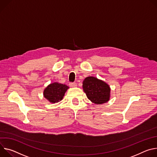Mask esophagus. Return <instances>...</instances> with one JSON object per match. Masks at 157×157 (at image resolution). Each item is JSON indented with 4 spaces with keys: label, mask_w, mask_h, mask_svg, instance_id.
<instances>
[{
    "label": "esophagus",
    "mask_w": 157,
    "mask_h": 157,
    "mask_svg": "<svg viewBox=\"0 0 157 157\" xmlns=\"http://www.w3.org/2000/svg\"><path fill=\"white\" fill-rule=\"evenodd\" d=\"M69 85H70V86H71V87H76V86H77V83L75 82L70 83Z\"/></svg>",
    "instance_id": "34e87169"
}]
</instances>
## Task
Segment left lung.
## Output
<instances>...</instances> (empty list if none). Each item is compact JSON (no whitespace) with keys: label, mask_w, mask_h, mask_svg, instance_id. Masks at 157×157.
I'll return each instance as SVG.
<instances>
[{"label":"left lung","mask_w":157,"mask_h":157,"mask_svg":"<svg viewBox=\"0 0 157 157\" xmlns=\"http://www.w3.org/2000/svg\"><path fill=\"white\" fill-rule=\"evenodd\" d=\"M82 87L87 98L97 105L110 100L111 90L105 82L94 77H87L83 81Z\"/></svg>","instance_id":"obj_1"}]
</instances>
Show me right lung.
Instances as JSON below:
<instances>
[{"instance_id": "right-lung-1", "label": "right lung", "mask_w": 157, "mask_h": 157, "mask_svg": "<svg viewBox=\"0 0 157 157\" xmlns=\"http://www.w3.org/2000/svg\"><path fill=\"white\" fill-rule=\"evenodd\" d=\"M68 89V86L65 84L54 82L49 84L44 89L43 95L49 102L56 103L63 99L65 92Z\"/></svg>"}]
</instances>
